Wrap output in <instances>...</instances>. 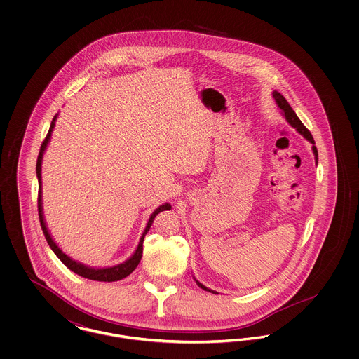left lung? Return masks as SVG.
Instances as JSON below:
<instances>
[{
	"label": "left lung",
	"instance_id": "1",
	"mask_svg": "<svg viewBox=\"0 0 359 359\" xmlns=\"http://www.w3.org/2000/svg\"><path fill=\"white\" fill-rule=\"evenodd\" d=\"M273 97L274 100H276V102L278 104V107L281 109V111H283L285 120L288 121L293 128H296V130H297L300 135H303V136L306 137L311 144H313V145H312V151H313L316 163H318V149H316V147H315V141H313V137L311 135V132L303 125V122L299 120V117L296 116V113H294L293 109L290 107V103L287 102V100H285L280 93L273 91ZM196 283H198V285H199L202 290H208V292H212V293H217V292H214V290H207L205 285H202L199 281H196Z\"/></svg>",
	"mask_w": 359,
	"mask_h": 359
}]
</instances>
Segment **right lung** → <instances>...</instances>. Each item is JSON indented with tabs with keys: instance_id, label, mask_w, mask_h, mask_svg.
Segmentation results:
<instances>
[{
	"instance_id": "right-lung-1",
	"label": "right lung",
	"mask_w": 359,
	"mask_h": 359,
	"mask_svg": "<svg viewBox=\"0 0 359 359\" xmlns=\"http://www.w3.org/2000/svg\"><path fill=\"white\" fill-rule=\"evenodd\" d=\"M55 121H56V116L53 117L51 126H50V130H48L47 136H46L43 144H41V147H40V152H39L37 163H36V173H37V180H39L37 210H39V219H40V226H41V230H43V233H44V237L47 239V242H48L52 252H53V253L56 255V257L69 268V271H72L74 273L79 274V276H82V277H85V278H88V280L104 281V283H111V281L122 280V278H125V277H128L129 274L132 273V272L136 269L137 265L140 264L141 257H142V242H144V238H145V234L149 231V229H151V226H152V223H154V217H156L158 212L164 211V210H170L171 205L165 203V205H160L158 208L154 210V212L151 215V218H149V221H148V224H147V227H145V230H144V233H142V236H141V239H140V242H138V246H137L135 255L130 257L129 259H126L125 262L120 264V265L111 266V268L95 269V268H88V266H86V265L81 264V262H76V261L71 259V258H69L67 255H65V253L59 249V246L53 242L51 234L48 233V229H47L46 222H44L43 208H41V160H43V154H44V151H46V148H47V144H48V141H50L52 129H53V126H55Z\"/></svg>"
}]
</instances>
